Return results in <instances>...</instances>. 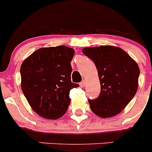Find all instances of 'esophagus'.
I'll use <instances>...</instances> for the list:
<instances>
[{
  "instance_id": "34e87169",
  "label": "esophagus",
  "mask_w": 152,
  "mask_h": 152,
  "mask_svg": "<svg viewBox=\"0 0 152 152\" xmlns=\"http://www.w3.org/2000/svg\"><path fill=\"white\" fill-rule=\"evenodd\" d=\"M80 86L81 87V88H84V86H85V80H83L80 83Z\"/></svg>"
}]
</instances>
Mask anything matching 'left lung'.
Listing matches in <instances>:
<instances>
[{"label":"left lung","mask_w":152,"mask_h":152,"mask_svg":"<svg viewBox=\"0 0 152 152\" xmlns=\"http://www.w3.org/2000/svg\"><path fill=\"white\" fill-rule=\"evenodd\" d=\"M94 62L100 82V94L88 100L91 110L101 118L116 116L128 105L139 87V68L123 49L112 45L84 48Z\"/></svg>","instance_id":"left-lung-1"}]
</instances>
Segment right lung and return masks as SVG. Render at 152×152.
<instances>
[{
    "instance_id": "1",
    "label": "right lung",
    "mask_w": 152,
    "mask_h": 152,
    "mask_svg": "<svg viewBox=\"0 0 152 152\" xmlns=\"http://www.w3.org/2000/svg\"><path fill=\"white\" fill-rule=\"evenodd\" d=\"M75 50L58 45L37 49L20 67L21 88L31 108L42 117L57 119L71 103L70 91L79 87L72 82L71 61Z\"/></svg>"
}]
</instances>
